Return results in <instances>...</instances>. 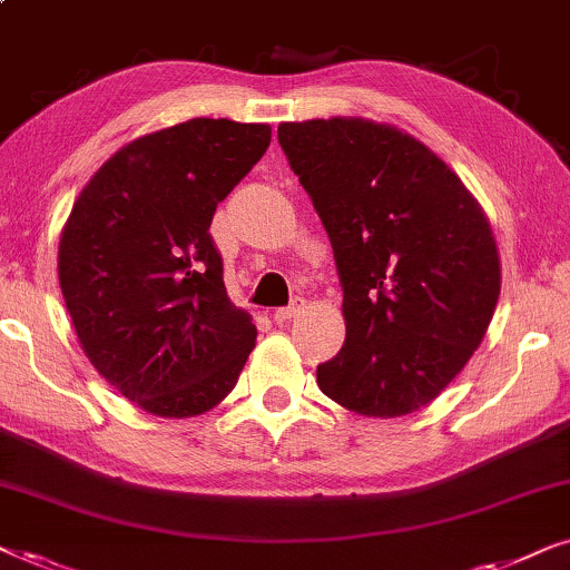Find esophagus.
<instances>
[{
	"mask_svg": "<svg viewBox=\"0 0 570 570\" xmlns=\"http://www.w3.org/2000/svg\"><path fill=\"white\" fill-rule=\"evenodd\" d=\"M301 308H303V298H295L291 306H283V308H277L275 314H272V318H275L277 324H285V322H291V318L295 316V314H301Z\"/></svg>",
	"mask_w": 570,
	"mask_h": 570,
	"instance_id": "1",
	"label": "esophagus"
}]
</instances>
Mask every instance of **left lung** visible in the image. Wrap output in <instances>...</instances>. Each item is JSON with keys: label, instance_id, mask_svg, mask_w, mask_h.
I'll return each mask as SVG.
<instances>
[{"label": "left lung", "instance_id": "1", "mask_svg": "<svg viewBox=\"0 0 570 570\" xmlns=\"http://www.w3.org/2000/svg\"><path fill=\"white\" fill-rule=\"evenodd\" d=\"M277 139L330 236L345 345L316 368L368 417L433 402L485 337L501 293L493 230L439 155L363 119L279 124Z\"/></svg>", "mask_w": 570, "mask_h": 570}]
</instances>
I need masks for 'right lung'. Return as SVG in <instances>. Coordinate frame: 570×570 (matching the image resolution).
<instances>
[{
  "label": "right lung",
  "instance_id": "obj_1",
  "mask_svg": "<svg viewBox=\"0 0 570 570\" xmlns=\"http://www.w3.org/2000/svg\"><path fill=\"white\" fill-rule=\"evenodd\" d=\"M269 139L267 124L230 119L139 137L100 166L61 230L59 285L85 355L153 415L215 407L254 350L209 225Z\"/></svg>",
  "mask_w": 570,
  "mask_h": 570
}]
</instances>
